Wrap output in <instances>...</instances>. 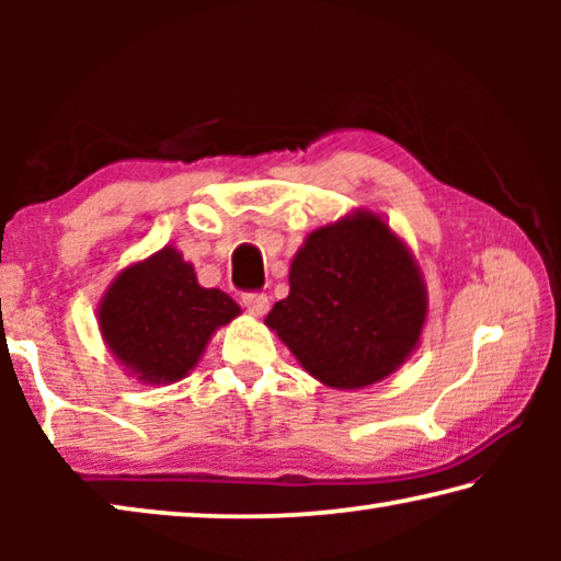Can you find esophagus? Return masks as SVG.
Instances as JSON below:
<instances>
[{
  "mask_svg": "<svg viewBox=\"0 0 561 561\" xmlns=\"http://www.w3.org/2000/svg\"><path fill=\"white\" fill-rule=\"evenodd\" d=\"M242 304L252 317H264V314H267V309H270L267 294H244Z\"/></svg>",
  "mask_w": 561,
  "mask_h": 561,
  "instance_id": "34e87169",
  "label": "esophagus"
}]
</instances>
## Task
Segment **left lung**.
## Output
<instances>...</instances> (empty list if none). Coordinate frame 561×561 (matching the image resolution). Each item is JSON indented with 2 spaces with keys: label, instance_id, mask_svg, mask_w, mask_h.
I'll return each instance as SVG.
<instances>
[{
  "label": "left lung",
  "instance_id": "obj_1",
  "mask_svg": "<svg viewBox=\"0 0 561 561\" xmlns=\"http://www.w3.org/2000/svg\"><path fill=\"white\" fill-rule=\"evenodd\" d=\"M425 319L428 289L413 252L360 207L307 234L289 267V297L264 324L317 381L358 391L405 364Z\"/></svg>",
  "mask_w": 561,
  "mask_h": 561
}]
</instances>
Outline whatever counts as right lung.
Returning a JSON list of instances; mask_svg holds the SVG:
<instances>
[{"mask_svg":"<svg viewBox=\"0 0 561 561\" xmlns=\"http://www.w3.org/2000/svg\"><path fill=\"white\" fill-rule=\"evenodd\" d=\"M242 309L222 289H205L178 247L165 244L123 267L108 284L96 319L103 344L128 376L168 386L193 371L220 327Z\"/></svg>","mask_w":561,"mask_h":561,"instance_id":"1","label":"right lung"}]
</instances>
